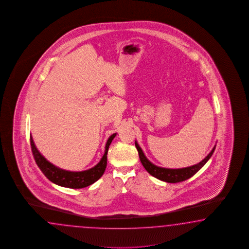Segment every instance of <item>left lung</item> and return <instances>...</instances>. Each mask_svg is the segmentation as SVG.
Segmentation results:
<instances>
[{
    "label": "left lung",
    "instance_id": "8db88e82",
    "mask_svg": "<svg viewBox=\"0 0 249 249\" xmlns=\"http://www.w3.org/2000/svg\"><path fill=\"white\" fill-rule=\"evenodd\" d=\"M135 147L139 153V158H140L142 164L152 176L159 178L162 181H165V182L176 183V182H180V181L186 180V179L192 177L194 174H196L212 156V154L215 151L216 145L213 147L211 153H209L208 156L205 159L202 160L200 162H198L195 165L181 168V169H167V168H161V167L154 165L149 160L147 159L146 156L144 155V153L141 149V147L139 146V144L137 143L136 141H135Z\"/></svg>",
    "mask_w": 249,
    "mask_h": 249
}]
</instances>
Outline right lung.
<instances>
[{"label":"right lung","mask_w":249,"mask_h":249,"mask_svg":"<svg viewBox=\"0 0 249 249\" xmlns=\"http://www.w3.org/2000/svg\"><path fill=\"white\" fill-rule=\"evenodd\" d=\"M115 135L116 134H112L109 137L106 144L105 153L100 161L93 168L82 171V172H70V171L60 169L57 166L53 165L49 160H47L44 156L41 155V153L38 152V149L34 144L32 135H31V146H32L33 157L35 159L37 165L51 182L65 188L82 189L93 184L97 179L102 177L107 163V152H108L109 145L111 144Z\"/></svg>","instance_id":"1"}]
</instances>
